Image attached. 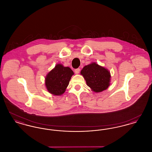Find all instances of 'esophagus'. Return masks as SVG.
<instances>
[{"mask_svg":"<svg viewBox=\"0 0 152 152\" xmlns=\"http://www.w3.org/2000/svg\"><path fill=\"white\" fill-rule=\"evenodd\" d=\"M80 71V68L76 69L75 70V72L76 74H78V73H79Z\"/></svg>","mask_w":152,"mask_h":152,"instance_id":"1","label":"esophagus"}]
</instances>
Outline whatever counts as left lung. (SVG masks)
<instances>
[{"instance_id": "left-lung-1", "label": "left lung", "mask_w": 152, "mask_h": 152, "mask_svg": "<svg viewBox=\"0 0 152 152\" xmlns=\"http://www.w3.org/2000/svg\"><path fill=\"white\" fill-rule=\"evenodd\" d=\"M80 73L86 80L87 86L94 92H101L110 86V72L96 63L86 65Z\"/></svg>"}]
</instances>
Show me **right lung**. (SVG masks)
Masks as SVG:
<instances>
[{
  "instance_id": "right-lung-1",
  "label": "right lung",
  "mask_w": 152,
  "mask_h": 152,
  "mask_svg": "<svg viewBox=\"0 0 152 152\" xmlns=\"http://www.w3.org/2000/svg\"><path fill=\"white\" fill-rule=\"evenodd\" d=\"M73 74L69 67L57 64L45 79V84L48 92L56 96L63 94Z\"/></svg>"
}]
</instances>
